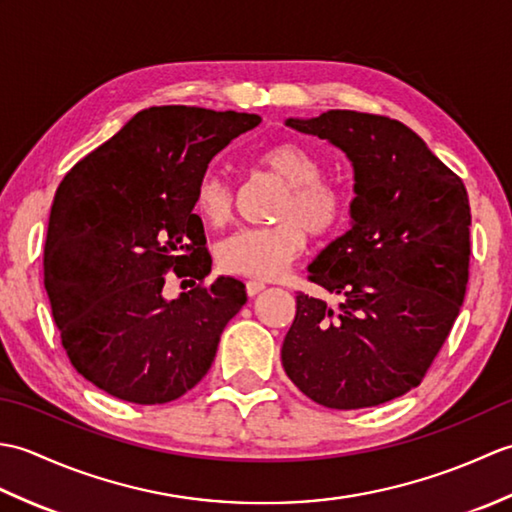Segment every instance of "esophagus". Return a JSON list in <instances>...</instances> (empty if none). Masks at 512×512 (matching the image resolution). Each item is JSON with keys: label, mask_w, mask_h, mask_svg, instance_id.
Here are the masks:
<instances>
[{"label": "esophagus", "mask_w": 512, "mask_h": 512, "mask_svg": "<svg viewBox=\"0 0 512 512\" xmlns=\"http://www.w3.org/2000/svg\"><path fill=\"white\" fill-rule=\"evenodd\" d=\"M266 286H264V281H246V295L248 297H255V295H259V292H262Z\"/></svg>", "instance_id": "1"}]
</instances>
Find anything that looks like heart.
Instances as JSON below:
<instances>
[{"label": "heart", "instance_id": "b5f03b06", "mask_svg": "<svg viewBox=\"0 0 512 512\" xmlns=\"http://www.w3.org/2000/svg\"><path fill=\"white\" fill-rule=\"evenodd\" d=\"M257 165L284 184L275 206L277 222L228 235L217 244L215 259L228 275L275 279L306 250L308 231L314 237L330 235L343 222L347 206L341 189L321 178V160L299 143L264 149ZM193 204L206 224L226 226L235 206L233 184L222 173H204Z\"/></svg>", "mask_w": 512, "mask_h": 512}]
</instances>
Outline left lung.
Segmentation results:
<instances>
[{"label": "left lung", "mask_w": 512, "mask_h": 512, "mask_svg": "<svg viewBox=\"0 0 512 512\" xmlns=\"http://www.w3.org/2000/svg\"><path fill=\"white\" fill-rule=\"evenodd\" d=\"M286 125L345 151L356 198L350 231L308 266L312 284L341 303L299 292L281 363L323 407L383 405L422 383L458 319L469 284V195L394 118L330 110Z\"/></svg>", "instance_id": "obj_1"}]
</instances>
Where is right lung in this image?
Here are the masks:
<instances>
[{"mask_svg": "<svg viewBox=\"0 0 512 512\" xmlns=\"http://www.w3.org/2000/svg\"><path fill=\"white\" fill-rule=\"evenodd\" d=\"M259 123L149 107L61 180L43 248L46 292L70 363L110 396L165 405L209 372L246 288L233 277L204 286L211 255L195 187L213 156ZM173 274L194 288L167 302L161 288Z\"/></svg>", "mask_w": 512, "mask_h": 512, "instance_id": "1", "label": "right lung"}]
</instances>
